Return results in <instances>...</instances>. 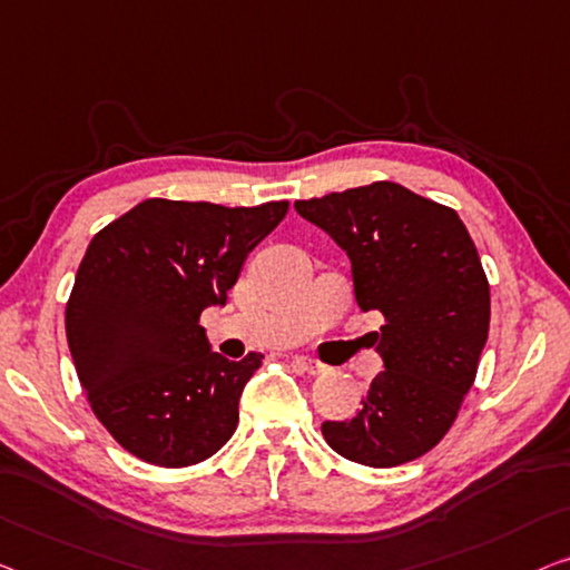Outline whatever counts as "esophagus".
Instances as JSON below:
<instances>
[{"instance_id":"1","label":"esophagus","mask_w":570,"mask_h":570,"mask_svg":"<svg viewBox=\"0 0 570 570\" xmlns=\"http://www.w3.org/2000/svg\"><path fill=\"white\" fill-rule=\"evenodd\" d=\"M296 366H299L304 373H309V376H317V373L327 371V366H322L320 361H312V358H296Z\"/></svg>"}]
</instances>
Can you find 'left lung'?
Segmentation results:
<instances>
[{
	"label": "left lung",
	"mask_w": 570,
	"mask_h": 570,
	"mask_svg": "<svg viewBox=\"0 0 570 570\" xmlns=\"http://www.w3.org/2000/svg\"><path fill=\"white\" fill-rule=\"evenodd\" d=\"M294 209L347 253L358 307L386 320L371 333L384 371L363 410L322 422V435L371 469L414 461L450 430L489 337V282L471 235L453 209L394 181Z\"/></svg>",
	"instance_id": "obj_1"
}]
</instances>
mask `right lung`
Listing matches in <instances>:
<instances>
[{
	"label": "right lung",
	"instance_id": "right-lung-1",
	"mask_svg": "<svg viewBox=\"0 0 570 570\" xmlns=\"http://www.w3.org/2000/svg\"><path fill=\"white\" fill-rule=\"evenodd\" d=\"M286 209L146 199L91 237L66 304L68 351L99 422L140 461L184 469L233 438L263 355L215 353L199 314L225 307Z\"/></svg>",
	"mask_w": 570,
	"mask_h": 570
}]
</instances>
